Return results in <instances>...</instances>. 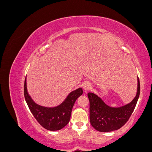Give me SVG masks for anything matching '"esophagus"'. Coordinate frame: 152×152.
<instances>
[{"label":"esophagus","mask_w":152,"mask_h":152,"mask_svg":"<svg viewBox=\"0 0 152 152\" xmlns=\"http://www.w3.org/2000/svg\"><path fill=\"white\" fill-rule=\"evenodd\" d=\"M91 89V84L89 83V82H85V83L83 84V89L85 93L87 91H89Z\"/></svg>","instance_id":"1"}]
</instances>
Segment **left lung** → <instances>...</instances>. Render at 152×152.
<instances>
[{
    "label": "left lung",
    "mask_w": 152,
    "mask_h": 152,
    "mask_svg": "<svg viewBox=\"0 0 152 152\" xmlns=\"http://www.w3.org/2000/svg\"><path fill=\"white\" fill-rule=\"evenodd\" d=\"M140 94V83L137 77V89L132 102L121 107H110L98 96L87 94L89 99V118L91 126L99 132H110L118 129L129 119L135 108Z\"/></svg>",
    "instance_id": "1"
}]
</instances>
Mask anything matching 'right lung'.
Returning <instances> with one entry per match:
<instances>
[{"mask_svg":"<svg viewBox=\"0 0 152 152\" xmlns=\"http://www.w3.org/2000/svg\"><path fill=\"white\" fill-rule=\"evenodd\" d=\"M26 78L25 80L24 95L31 113L37 122L49 131H58L66 126L70 121L72 110L77 99L83 93L82 88L73 91L64 102L56 107H44L35 103L27 91Z\"/></svg>","mask_w":152,"mask_h":152,"instance_id":"1","label":"right lung"}]
</instances>
